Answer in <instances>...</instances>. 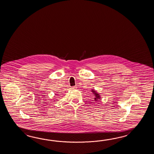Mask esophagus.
<instances>
[{"label":"esophagus","mask_w":154,"mask_h":154,"mask_svg":"<svg viewBox=\"0 0 154 154\" xmlns=\"http://www.w3.org/2000/svg\"><path fill=\"white\" fill-rule=\"evenodd\" d=\"M77 88V86H73V87H72V88H73V89H74V88Z\"/></svg>","instance_id":"esophagus-1"}]
</instances>
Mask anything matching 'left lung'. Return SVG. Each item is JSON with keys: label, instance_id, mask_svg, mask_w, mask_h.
Here are the masks:
<instances>
[{"label": "left lung", "instance_id": "obj_1", "mask_svg": "<svg viewBox=\"0 0 154 154\" xmlns=\"http://www.w3.org/2000/svg\"><path fill=\"white\" fill-rule=\"evenodd\" d=\"M91 92L94 94V95L95 96V98H94L96 101H98L99 100H100L101 96L99 94H98L97 92L96 91L94 90H92Z\"/></svg>", "mask_w": 154, "mask_h": 154}]
</instances>
